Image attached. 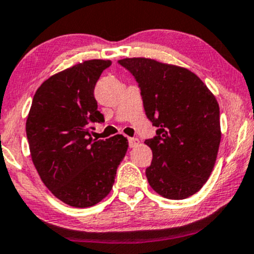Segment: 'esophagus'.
Here are the masks:
<instances>
[{"label": "esophagus", "instance_id": "esophagus-1", "mask_svg": "<svg viewBox=\"0 0 254 254\" xmlns=\"http://www.w3.org/2000/svg\"><path fill=\"white\" fill-rule=\"evenodd\" d=\"M128 144H129V147H135L138 146L139 140L136 138H128Z\"/></svg>", "mask_w": 254, "mask_h": 254}]
</instances>
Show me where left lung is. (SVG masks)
<instances>
[{
    "mask_svg": "<svg viewBox=\"0 0 254 254\" xmlns=\"http://www.w3.org/2000/svg\"><path fill=\"white\" fill-rule=\"evenodd\" d=\"M134 76L147 119L157 127L146 178L155 192L180 200L203 187L221 142L219 107L194 73L151 59L120 60Z\"/></svg>",
    "mask_w": 254,
    "mask_h": 254,
    "instance_id": "left-lung-1",
    "label": "left lung"
}]
</instances>
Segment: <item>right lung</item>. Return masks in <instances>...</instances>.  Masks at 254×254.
<instances>
[{"mask_svg":"<svg viewBox=\"0 0 254 254\" xmlns=\"http://www.w3.org/2000/svg\"><path fill=\"white\" fill-rule=\"evenodd\" d=\"M109 60H90L45 80L26 121L31 157L48 190L74 207H89L109 194L128 149L118 134L96 140L91 125L104 122L93 95Z\"/></svg>","mask_w":254,"mask_h":254,"instance_id":"obj_1","label":"right lung"}]
</instances>
